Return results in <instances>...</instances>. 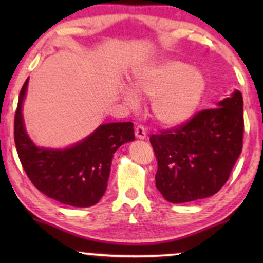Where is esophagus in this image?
I'll return each instance as SVG.
<instances>
[{
    "mask_svg": "<svg viewBox=\"0 0 263 263\" xmlns=\"http://www.w3.org/2000/svg\"><path fill=\"white\" fill-rule=\"evenodd\" d=\"M135 135H136V137L140 138V140H143V138H146V136H147L146 128H144L142 125H138L137 127L135 128Z\"/></svg>",
    "mask_w": 263,
    "mask_h": 263,
    "instance_id": "34e87169",
    "label": "esophagus"
}]
</instances>
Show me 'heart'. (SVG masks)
<instances>
[{
	"mask_svg": "<svg viewBox=\"0 0 263 263\" xmlns=\"http://www.w3.org/2000/svg\"><path fill=\"white\" fill-rule=\"evenodd\" d=\"M135 92L142 98L152 99V112L163 125H177L189 119L197 110L205 90V79L197 69L179 60H165L142 69L132 80ZM132 106L137 98L125 91Z\"/></svg>",
	"mask_w": 263,
	"mask_h": 263,
	"instance_id": "b5f03b06",
	"label": "heart"
}]
</instances>
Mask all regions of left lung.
<instances>
[{
    "instance_id": "8db88e82",
    "label": "left lung",
    "mask_w": 263,
    "mask_h": 263,
    "mask_svg": "<svg viewBox=\"0 0 263 263\" xmlns=\"http://www.w3.org/2000/svg\"><path fill=\"white\" fill-rule=\"evenodd\" d=\"M243 100L236 90L219 107L201 110L176 127L151 135L156 186L179 204L210 197L228 182L242 151Z\"/></svg>"
}]
</instances>
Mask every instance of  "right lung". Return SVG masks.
<instances>
[{"mask_svg": "<svg viewBox=\"0 0 263 263\" xmlns=\"http://www.w3.org/2000/svg\"><path fill=\"white\" fill-rule=\"evenodd\" d=\"M28 79L21 89L14 115V143L29 180L47 197L62 204L87 208L96 204L107 188L114 153L134 141V123L101 125L80 143L63 151L38 148L26 134L22 101Z\"/></svg>", "mask_w": 263, "mask_h": 263, "instance_id": "1", "label": "right lung"}]
</instances>
